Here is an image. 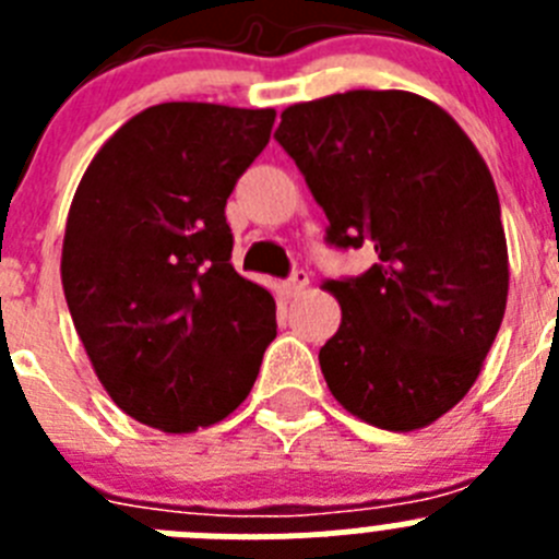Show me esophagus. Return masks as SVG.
Listing matches in <instances>:
<instances>
[{"instance_id":"1","label":"esophagus","mask_w":559,"mask_h":559,"mask_svg":"<svg viewBox=\"0 0 559 559\" xmlns=\"http://www.w3.org/2000/svg\"><path fill=\"white\" fill-rule=\"evenodd\" d=\"M310 280H308V271H302V269H296L294 274L288 276V280H285V288H288V294L290 296H299L305 290V285H308Z\"/></svg>"}]
</instances>
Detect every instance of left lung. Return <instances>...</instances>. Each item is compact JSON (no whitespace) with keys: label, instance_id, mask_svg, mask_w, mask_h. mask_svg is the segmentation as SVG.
I'll list each match as a JSON object with an SVG mask.
<instances>
[{"label":"left lung","instance_id":"1","mask_svg":"<svg viewBox=\"0 0 559 559\" xmlns=\"http://www.w3.org/2000/svg\"><path fill=\"white\" fill-rule=\"evenodd\" d=\"M274 140L328 215L324 243L374 249L324 285L341 302L319 349L330 392L386 431L428 426L471 392L507 310L490 170L451 114L392 88L285 108Z\"/></svg>","mask_w":559,"mask_h":559}]
</instances>
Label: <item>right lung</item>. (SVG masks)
<instances>
[{
	"label": "right lung",
	"mask_w": 559,
	"mask_h": 559,
	"mask_svg": "<svg viewBox=\"0 0 559 559\" xmlns=\"http://www.w3.org/2000/svg\"><path fill=\"white\" fill-rule=\"evenodd\" d=\"M274 108L162 103L100 147L63 237L69 313L128 417L167 433L235 412L276 335L274 296L231 265L226 199Z\"/></svg>",
	"instance_id": "right-lung-1"
}]
</instances>
